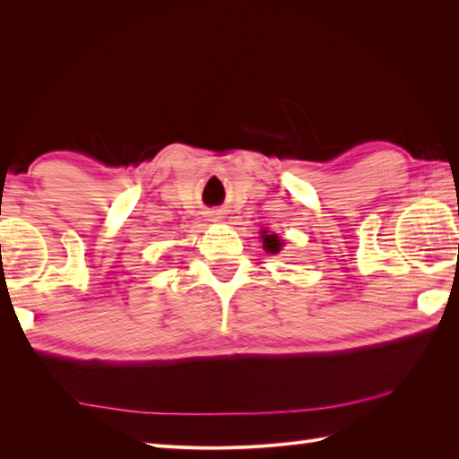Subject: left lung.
Returning <instances> with one entry per match:
<instances>
[{"mask_svg": "<svg viewBox=\"0 0 459 459\" xmlns=\"http://www.w3.org/2000/svg\"><path fill=\"white\" fill-rule=\"evenodd\" d=\"M281 247H282V241L274 236V233H267V231H263V249L267 251V253H279L281 251Z\"/></svg>", "mask_w": 459, "mask_h": 459, "instance_id": "left-lung-1", "label": "left lung"}]
</instances>
